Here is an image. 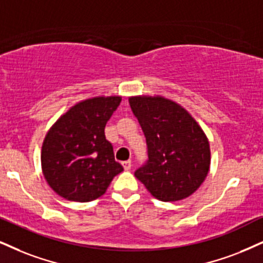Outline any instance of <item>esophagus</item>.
<instances>
[{
	"mask_svg": "<svg viewBox=\"0 0 263 263\" xmlns=\"http://www.w3.org/2000/svg\"><path fill=\"white\" fill-rule=\"evenodd\" d=\"M122 164H123V168H124L125 171H130V168H132V161L130 160L122 162Z\"/></svg>",
	"mask_w": 263,
	"mask_h": 263,
	"instance_id": "34e87169",
	"label": "esophagus"
}]
</instances>
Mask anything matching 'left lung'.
Returning <instances> with one entry per match:
<instances>
[{"label": "left lung", "instance_id": "obj_1", "mask_svg": "<svg viewBox=\"0 0 263 263\" xmlns=\"http://www.w3.org/2000/svg\"><path fill=\"white\" fill-rule=\"evenodd\" d=\"M146 138L148 161L135 172L152 196L164 202L189 197L211 164L210 142L193 116L163 96L129 97Z\"/></svg>", "mask_w": 263, "mask_h": 263}]
</instances>
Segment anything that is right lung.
<instances>
[{
  "instance_id": "1",
  "label": "right lung",
  "mask_w": 263,
  "mask_h": 263,
  "mask_svg": "<svg viewBox=\"0 0 263 263\" xmlns=\"http://www.w3.org/2000/svg\"><path fill=\"white\" fill-rule=\"evenodd\" d=\"M121 101L117 95L83 100L48 129L41 147V170L57 195L77 202L96 200L123 171L105 137L106 123Z\"/></svg>"
}]
</instances>
